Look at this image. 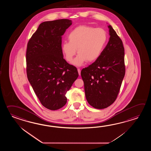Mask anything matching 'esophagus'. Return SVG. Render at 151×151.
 Wrapping results in <instances>:
<instances>
[{
    "label": "esophagus",
    "instance_id": "1",
    "mask_svg": "<svg viewBox=\"0 0 151 151\" xmlns=\"http://www.w3.org/2000/svg\"><path fill=\"white\" fill-rule=\"evenodd\" d=\"M77 70H78V73H79V75L80 76V70L79 68H78L77 69Z\"/></svg>",
    "mask_w": 151,
    "mask_h": 151
}]
</instances>
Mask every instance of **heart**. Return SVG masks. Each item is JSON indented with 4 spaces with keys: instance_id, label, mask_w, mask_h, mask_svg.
Returning <instances> with one entry per match:
<instances>
[{
    "instance_id": "obj_1",
    "label": "heart",
    "mask_w": 151,
    "mask_h": 151,
    "mask_svg": "<svg viewBox=\"0 0 151 151\" xmlns=\"http://www.w3.org/2000/svg\"><path fill=\"white\" fill-rule=\"evenodd\" d=\"M68 42L61 45V50L67 61L71 62L77 51L78 55L72 64L80 66L87 61H96L103 53L107 40L106 31L103 29L86 25L78 26L68 35Z\"/></svg>"
}]
</instances>
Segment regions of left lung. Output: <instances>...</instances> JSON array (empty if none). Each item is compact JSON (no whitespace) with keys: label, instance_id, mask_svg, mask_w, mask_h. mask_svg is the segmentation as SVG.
I'll list each match as a JSON object with an SVG mask.
<instances>
[{"label":"left lung","instance_id":"1","mask_svg":"<svg viewBox=\"0 0 151 151\" xmlns=\"http://www.w3.org/2000/svg\"><path fill=\"white\" fill-rule=\"evenodd\" d=\"M109 41L99 58L81 71L87 101L96 109L112 105L119 93L125 74L122 41L109 25Z\"/></svg>","mask_w":151,"mask_h":151}]
</instances>
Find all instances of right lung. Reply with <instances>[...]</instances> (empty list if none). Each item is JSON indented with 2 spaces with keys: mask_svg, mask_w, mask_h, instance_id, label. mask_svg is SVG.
<instances>
[{
  "mask_svg": "<svg viewBox=\"0 0 151 151\" xmlns=\"http://www.w3.org/2000/svg\"><path fill=\"white\" fill-rule=\"evenodd\" d=\"M69 19L41 23L27 44L26 72L40 103L57 110L67 102L66 94L79 76L77 68L64 59L61 39L72 25Z\"/></svg>",
  "mask_w": 151,
  "mask_h": 151,
  "instance_id": "add662e5",
  "label": "right lung"
}]
</instances>
